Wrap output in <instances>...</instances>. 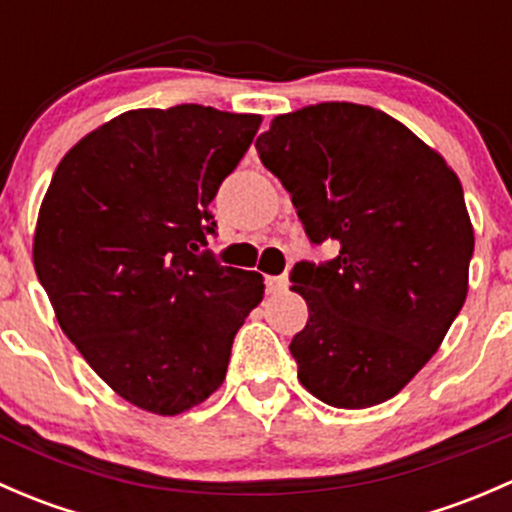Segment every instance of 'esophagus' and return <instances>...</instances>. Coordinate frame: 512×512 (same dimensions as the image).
Returning <instances> with one entry per match:
<instances>
[{
	"label": "esophagus",
	"mask_w": 512,
	"mask_h": 512,
	"mask_svg": "<svg viewBox=\"0 0 512 512\" xmlns=\"http://www.w3.org/2000/svg\"><path fill=\"white\" fill-rule=\"evenodd\" d=\"M265 285H267V292H285L287 289V277H265Z\"/></svg>",
	"instance_id": "esophagus-1"
}]
</instances>
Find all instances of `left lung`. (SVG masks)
<instances>
[{"mask_svg": "<svg viewBox=\"0 0 512 512\" xmlns=\"http://www.w3.org/2000/svg\"><path fill=\"white\" fill-rule=\"evenodd\" d=\"M312 245L292 289L309 319L289 352L304 389L337 409L399 394L441 347L468 294L473 227L458 175L404 123L359 103L277 116L255 141Z\"/></svg>", "mask_w": 512, "mask_h": 512, "instance_id": "obj_1", "label": "left lung"}]
</instances>
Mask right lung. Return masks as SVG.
<instances>
[{"label": "right lung", "instance_id": "obj_1", "mask_svg": "<svg viewBox=\"0 0 512 512\" xmlns=\"http://www.w3.org/2000/svg\"><path fill=\"white\" fill-rule=\"evenodd\" d=\"M260 116L180 103L138 108L81 138L39 210L34 267L91 369L133 406L175 416L225 379L262 275L208 250L210 203Z\"/></svg>", "mask_w": 512, "mask_h": 512}]
</instances>
